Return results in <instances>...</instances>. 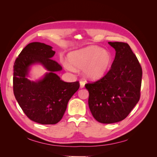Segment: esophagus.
Segmentation results:
<instances>
[{
  "mask_svg": "<svg viewBox=\"0 0 157 157\" xmlns=\"http://www.w3.org/2000/svg\"><path fill=\"white\" fill-rule=\"evenodd\" d=\"M84 85H85V82L83 81V80H80V88H82L84 87Z\"/></svg>",
  "mask_w": 157,
  "mask_h": 157,
  "instance_id": "34e87169",
  "label": "esophagus"
}]
</instances>
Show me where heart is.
<instances>
[{
  "mask_svg": "<svg viewBox=\"0 0 157 157\" xmlns=\"http://www.w3.org/2000/svg\"><path fill=\"white\" fill-rule=\"evenodd\" d=\"M68 59L75 67L84 69L85 76L91 80H98L104 77L112 64L111 54L98 46H89L71 52ZM63 65L68 71H75L70 63L64 62Z\"/></svg>",
  "mask_w": 157,
  "mask_h": 157,
  "instance_id": "1",
  "label": "heart"
}]
</instances>
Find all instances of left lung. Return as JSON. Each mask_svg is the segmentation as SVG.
Segmentation results:
<instances>
[{"instance_id": "obj_1", "label": "left lung", "mask_w": 157, "mask_h": 157, "mask_svg": "<svg viewBox=\"0 0 157 157\" xmlns=\"http://www.w3.org/2000/svg\"><path fill=\"white\" fill-rule=\"evenodd\" d=\"M116 51L107 74L85 87L88 105L95 119L103 124L124 120L140 98L142 69L136 56L125 42H109Z\"/></svg>"}]
</instances>
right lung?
I'll use <instances>...</instances> for the list:
<instances>
[{"label":"right lung","instance_id":"right-lung-1","mask_svg":"<svg viewBox=\"0 0 157 157\" xmlns=\"http://www.w3.org/2000/svg\"><path fill=\"white\" fill-rule=\"evenodd\" d=\"M52 48L41 42H31L22 50L13 65L14 96L26 116L41 124L59 122L69 99L80 87L78 81L65 82L56 74L62 67L52 59L56 53ZM37 63L50 72L39 82H31L26 77L30 66Z\"/></svg>","mask_w":157,"mask_h":157}]
</instances>
